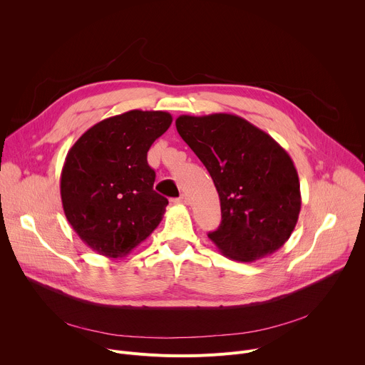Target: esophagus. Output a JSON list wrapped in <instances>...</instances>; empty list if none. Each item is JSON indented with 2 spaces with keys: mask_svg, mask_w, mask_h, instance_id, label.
Masks as SVG:
<instances>
[{
  "mask_svg": "<svg viewBox=\"0 0 365 365\" xmlns=\"http://www.w3.org/2000/svg\"><path fill=\"white\" fill-rule=\"evenodd\" d=\"M173 202H175V203H182V205H186V203H187V197H186V195H180V196H179V197H176Z\"/></svg>",
  "mask_w": 365,
  "mask_h": 365,
  "instance_id": "34e87169",
  "label": "esophagus"
}]
</instances>
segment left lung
Masks as SVG:
<instances>
[{
    "label": "left lung",
    "mask_w": 365,
    "mask_h": 365,
    "mask_svg": "<svg viewBox=\"0 0 365 365\" xmlns=\"http://www.w3.org/2000/svg\"><path fill=\"white\" fill-rule=\"evenodd\" d=\"M176 128L210 172L222 221L207 234L218 250L248 263L277 251L300 212V183L287 151L232 114L180 115Z\"/></svg>",
    "instance_id": "left-lung-1"
}]
</instances>
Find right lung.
Returning <instances> with one entry per match:
<instances>
[{
    "mask_svg": "<svg viewBox=\"0 0 365 365\" xmlns=\"http://www.w3.org/2000/svg\"><path fill=\"white\" fill-rule=\"evenodd\" d=\"M170 124L169 113L133 110L99 121L68 151L63 211L95 252L125 257L160 224L169 200L153 189L147 151Z\"/></svg>",
    "mask_w": 365,
    "mask_h": 365,
    "instance_id": "1",
    "label": "right lung"
}]
</instances>
